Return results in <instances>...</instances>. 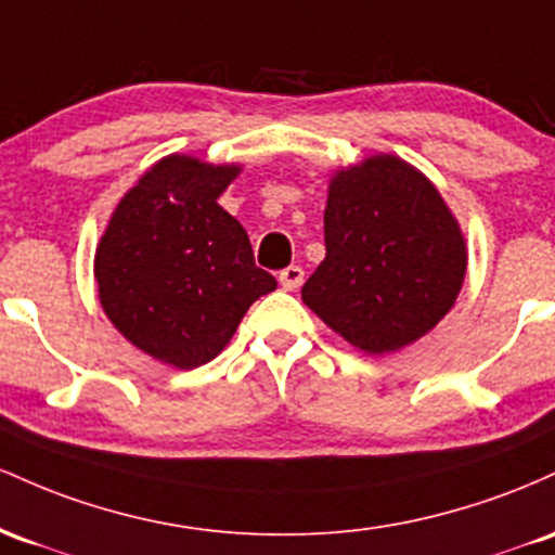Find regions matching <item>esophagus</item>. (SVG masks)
<instances>
[{
	"label": "esophagus",
	"instance_id": "esophagus-1",
	"mask_svg": "<svg viewBox=\"0 0 555 555\" xmlns=\"http://www.w3.org/2000/svg\"><path fill=\"white\" fill-rule=\"evenodd\" d=\"M301 283H304V270H301V267L291 264V267H285L283 272H280V285H283L285 291L301 288Z\"/></svg>",
	"mask_w": 555,
	"mask_h": 555
}]
</instances>
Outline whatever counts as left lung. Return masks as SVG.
<instances>
[{"instance_id": "obj_1", "label": "left lung", "mask_w": 555, "mask_h": 555, "mask_svg": "<svg viewBox=\"0 0 555 555\" xmlns=\"http://www.w3.org/2000/svg\"><path fill=\"white\" fill-rule=\"evenodd\" d=\"M466 259L462 225L433 180L396 154H372L330 178L325 259L301 298L353 348L383 357L453 309Z\"/></svg>"}]
</instances>
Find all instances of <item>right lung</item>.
Instances as JSON below:
<instances>
[{"label": "right lung", "instance_id": "right-lung-1", "mask_svg": "<svg viewBox=\"0 0 555 555\" xmlns=\"http://www.w3.org/2000/svg\"><path fill=\"white\" fill-rule=\"evenodd\" d=\"M241 170L167 154L120 198L99 238V304L128 344L162 364H207L248 307L278 288L254 264L244 225L217 204Z\"/></svg>", "mask_w": 555, "mask_h": 555}]
</instances>
